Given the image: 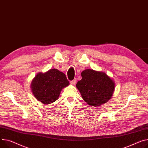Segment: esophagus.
I'll return each instance as SVG.
<instances>
[{"mask_svg": "<svg viewBox=\"0 0 148 148\" xmlns=\"http://www.w3.org/2000/svg\"><path fill=\"white\" fill-rule=\"evenodd\" d=\"M76 82H77V80H76V78H75V79H74L73 80H72V81L70 82V83H71L72 85H74V84H75Z\"/></svg>", "mask_w": 148, "mask_h": 148, "instance_id": "obj_1", "label": "esophagus"}]
</instances>
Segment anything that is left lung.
I'll return each mask as SVG.
<instances>
[{"mask_svg":"<svg viewBox=\"0 0 148 148\" xmlns=\"http://www.w3.org/2000/svg\"><path fill=\"white\" fill-rule=\"evenodd\" d=\"M81 76L82 80L77 82L76 87L88 105L97 107L112 97L115 82L105 72L86 69L82 72Z\"/></svg>","mask_w":148,"mask_h":148,"instance_id":"obj_1","label":"left lung"}]
</instances>
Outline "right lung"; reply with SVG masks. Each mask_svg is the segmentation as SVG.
<instances>
[{
  "mask_svg": "<svg viewBox=\"0 0 148 148\" xmlns=\"http://www.w3.org/2000/svg\"><path fill=\"white\" fill-rule=\"evenodd\" d=\"M69 84L65 74L53 68L37 73L32 82L31 89L37 101L47 105L56 101L62 88Z\"/></svg>",
  "mask_w": 148,
  "mask_h": 148,
  "instance_id": "add662e5",
  "label": "right lung"
}]
</instances>
